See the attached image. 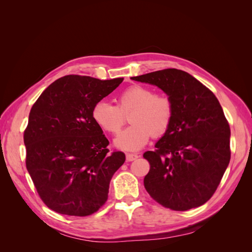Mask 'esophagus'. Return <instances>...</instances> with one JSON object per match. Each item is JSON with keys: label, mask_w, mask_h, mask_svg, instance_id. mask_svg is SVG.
<instances>
[{"label": "esophagus", "mask_w": 252, "mask_h": 252, "mask_svg": "<svg viewBox=\"0 0 252 252\" xmlns=\"http://www.w3.org/2000/svg\"><path fill=\"white\" fill-rule=\"evenodd\" d=\"M139 158V156L136 154H127L126 155V159L128 162H131V161H134V159H136Z\"/></svg>", "instance_id": "34e87169"}]
</instances>
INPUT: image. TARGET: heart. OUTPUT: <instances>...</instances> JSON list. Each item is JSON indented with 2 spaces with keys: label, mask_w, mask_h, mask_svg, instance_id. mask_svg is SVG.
I'll return each instance as SVG.
<instances>
[{
  "label": "heart",
  "mask_w": 252,
  "mask_h": 252,
  "mask_svg": "<svg viewBox=\"0 0 252 252\" xmlns=\"http://www.w3.org/2000/svg\"><path fill=\"white\" fill-rule=\"evenodd\" d=\"M117 105L97 102L91 110V118L103 131L118 134L125 123V114H129L132 124L114 141L122 150L134 151L147 144L152 133L158 136L168 130L173 119L171 97L155 93L147 86L134 84L124 89L116 98Z\"/></svg>",
  "instance_id": "b5f03b06"
}]
</instances>
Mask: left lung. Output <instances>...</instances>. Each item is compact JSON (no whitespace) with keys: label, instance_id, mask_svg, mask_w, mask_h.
<instances>
[{"label":"left lung","instance_id":"8db88e82","mask_svg":"<svg viewBox=\"0 0 252 252\" xmlns=\"http://www.w3.org/2000/svg\"><path fill=\"white\" fill-rule=\"evenodd\" d=\"M131 80L161 88L173 102L168 130L146 151L144 186L165 208L185 211L216 192L230 161V127L212 91L189 73L168 68Z\"/></svg>","mask_w":252,"mask_h":252}]
</instances>
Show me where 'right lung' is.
<instances>
[{"label":"right lung","mask_w":252,"mask_h":252,"mask_svg":"<svg viewBox=\"0 0 252 252\" xmlns=\"http://www.w3.org/2000/svg\"><path fill=\"white\" fill-rule=\"evenodd\" d=\"M69 74L45 89L24 130L26 168L41 200L61 215L87 217L108 199L109 184L125 162L91 118L94 106L123 82Z\"/></svg>","instance_id":"right-lung-1"}]
</instances>
